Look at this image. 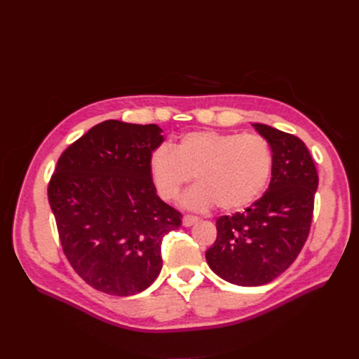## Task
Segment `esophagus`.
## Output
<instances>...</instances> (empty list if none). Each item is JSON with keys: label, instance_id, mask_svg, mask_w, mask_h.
Returning a JSON list of instances; mask_svg holds the SVG:
<instances>
[{"label": "esophagus", "instance_id": "34e87169", "mask_svg": "<svg viewBox=\"0 0 359 359\" xmlns=\"http://www.w3.org/2000/svg\"><path fill=\"white\" fill-rule=\"evenodd\" d=\"M198 222H199V217H196V215H190V214H187V215H184V217H182V224L186 226V227L193 226L194 223H198Z\"/></svg>", "mask_w": 359, "mask_h": 359}]
</instances>
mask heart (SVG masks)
<instances>
[{
    "mask_svg": "<svg viewBox=\"0 0 359 359\" xmlns=\"http://www.w3.org/2000/svg\"><path fill=\"white\" fill-rule=\"evenodd\" d=\"M158 196L173 201L196 175L199 181L182 203L191 210L219 205L223 211L243 210L264 191L273 170V151L259 135L193 132L175 147H157L148 160Z\"/></svg>",
    "mask_w": 359,
    "mask_h": 359,
    "instance_id": "b5f03b06",
    "label": "heart"
}]
</instances>
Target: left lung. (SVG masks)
Here are the masks:
<instances>
[{
	"label": "left lung",
	"instance_id": "left-lung-1",
	"mask_svg": "<svg viewBox=\"0 0 359 359\" xmlns=\"http://www.w3.org/2000/svg\"><path fill=\"white\" fill-rule=\"evenodd\" d=\"M273 151L264 196L241 212L217 219V240L206 250L210 268L238 286H260L292 265L307 241L319 177L306 144L266 124H253Z\"/></svg>",
	"mask_w": 359,
	"mask_h": 359
}]
</instances>
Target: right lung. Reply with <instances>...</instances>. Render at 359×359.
Here are the masks:
<instances>
[{"mask_svg": "<svg viewBox=\"0 0 359 359\" xmlns=\"http://www.w3.org/2000/svg\"><path fill=\"white\" fill-rule=\"evenodd\" d=\"M160 133L156 124L107 119L64 149L49 181L64 255L83 281L109 295H135L153 283L163 236L181 224L149 177Z\"/></svg>", "mask_w": 359, "mask_h": 359, "instance_id": "right-lung-1", "label": "right lung"}]
</instances>
